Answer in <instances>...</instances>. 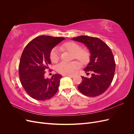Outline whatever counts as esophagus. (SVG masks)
Listing matches in <instances>:
<instances>
[{
  "instance_id": "34e87169",
  "label": "esophagus",
  "mask_w": 134,
  "mask_h": 134,
  "mask_svg": "<svg viewBox=\"0 0 134 134\" xmlns=\"http://www.w3.org/2000/svg\"><path fill=\"white\" fill-rule=\"evenodd\" d=\"M65 76H68L69 77H70V78H73L74 77L73 75H65Z\"/></svg>"
}]
</instances>
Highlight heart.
I'll use <instances>...</instances> for the list:
<instances>
[{
	"mask_svg": "<svg viewBox=\"0 0 134 134\" xmlns=\"http://www.w3.org/2000/svg\"><path fill=\"white\" fill-rule=\"evenodd\" d=\"M62 50H65L74 54V57L78 60L83 64H86L90 62L91 59V53L87 48H81L80 44L73 42H68L63 44L60 46ZM50 58L54 63H57L59 59V52L58 48H54L50 52ZM80 66L78 62L74 61L71 62H63L59 63L56 66V70L59 73L69 75L71 74Z\"/></svg>",
	"mask_w": 134,
	"mask_h": 134,
	"instance_id": "obj_1",
	"label": "heart"
}]
</instances>
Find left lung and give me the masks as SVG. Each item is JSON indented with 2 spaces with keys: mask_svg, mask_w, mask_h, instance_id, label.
Returning a JSON list of instances; mask_svg holds the SVG:
<instances>
[{
  "mask_svg": "<svg viewBox=\"0 0 134 134\" xmlns=\"http://www.w3.org/2000/svg\"><path fill=\"white\" fill-rule=\"evenodd\" d=\"M71 40L84 43L91 53L90 62L84 70L87 74L91 72V77L82 76L79 91L88 97L102 94L110 86L115 75L116 64L111 48L97 37L80 36Z\"/></svg>",
  "mask_w": 134,
  "mask_h": 134,
  "instance_id": "left-lung-1",
  "label": "left lung"
}]
</instances>
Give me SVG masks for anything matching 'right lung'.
I'll list each match as a JSON object with an SVG mask.
<instances>
[{
	"label": "right lung",
	"mask_w": 134,
	"mask_h": 134,
	"mask_svg": "<svg viewBox=\"0 0 134 134\" xmlns=\"http://www.w3.org/2000/svg\"><path fill=\"white\" fill-rule=\"evenodd\" d=\"M64 37L40 36L28 43L24 49L19 65L20 82L27 94L38 100L50 99L58 92L60 74L44 78L46 70L51 64L50 52Z\"/></svg>",
	"instance_id": "obj_1"
}]
</instances>
